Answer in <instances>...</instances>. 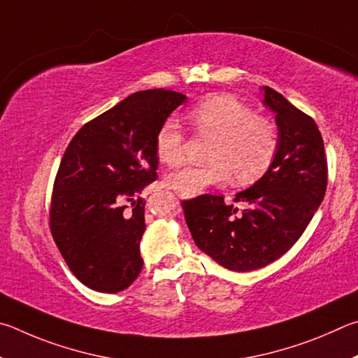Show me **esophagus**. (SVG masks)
I'll use <instances>...</instances> for the list:
<instances>
[{
  "label": "esophagus",
  "mask_w": 358,
  "mask_h": 358,
  "mask_svg": "<svg viewBox=\"0 0 358 358\" xmlns=\"http://www.w3.org/2000/svg\"><path fill=\"white\" fill-rule=\"evenodd\" d=\"M178 195H179V196H180V198H184V195H180V193H178Z\"/></svg>",
  "instance_id": "obj_1"
}]
</instances>
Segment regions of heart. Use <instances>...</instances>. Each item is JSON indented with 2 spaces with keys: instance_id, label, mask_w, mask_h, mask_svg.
I'll return each mask as SVG.
<instances>
[{
  "instance_id": "b5f03b06",
  "label": "heart",
  "mask_w": 358,
  "mask_h": 358,
  "mask_svg": "<svg viewBox=\"0 0 358 358\" xmlns=\"http://www.w3.org/2000/svg\"><path fill=\"white\" fill-rule=\"evenodd\" d=\"M198 134L214 140L209 165H185L166 176V184L187 198L196 196L229 178L237 185L261 179L278 152V130L271 119L258 116L233 96H214L190 111ZM184 131L178 119L168 117L155 135V154L166 166L184 160Z\"/></svg>"
}]
</instances>
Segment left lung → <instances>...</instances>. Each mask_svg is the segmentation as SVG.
<instances>
[{
    "mask_svg": "<svg viewBox=\"0 0 358 358\" xmlns=\"http://www.w3.org/2000/svg\"><path fill=\"white\" fill-rule=\"evenodd\" d=\"M261 91L262 103L275 113L280 144L267 173L234 196L245 209L239 214L234 204L209 193L182 203L196 247L234 272L281 258L303 234L327 189L324 140L315 119L272 87Z\"/></svg>",
    "mask_w": 358,
    "mask_h": 358,
    "instance_id": "1",
    "label": "left lung"
}]
</instances>
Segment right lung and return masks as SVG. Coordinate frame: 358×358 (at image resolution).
Listing matches in <instances>:
<instances>
[{"instance_id": "obj_1", "label": "right lung", "mask_w": 358, "mask_h": 358, "mask_svg": "<svg viewBox=\"0 0 358 358\" xmlns=\"http://www.w3.org/2000/svg\"><path fill=\"white\" fill-rule=\"evenodd\" d=\"M185 100L163 87L131 94L86 122L62 155L50 229L72 273L94 291H124L141 272L140 193L157 179V130Z\"/></svg>"}]
</instances>
